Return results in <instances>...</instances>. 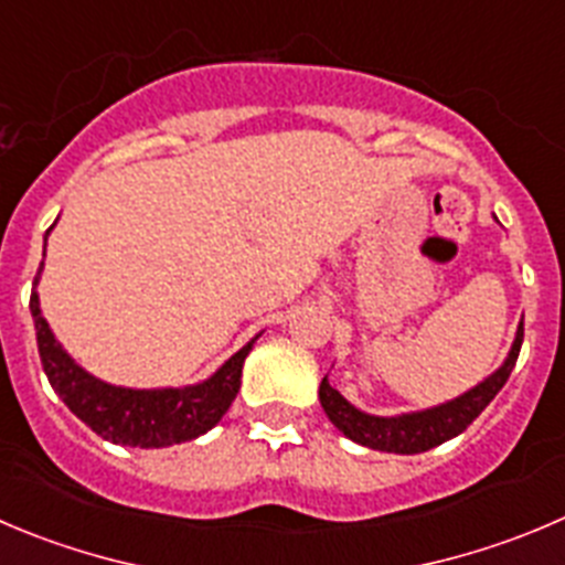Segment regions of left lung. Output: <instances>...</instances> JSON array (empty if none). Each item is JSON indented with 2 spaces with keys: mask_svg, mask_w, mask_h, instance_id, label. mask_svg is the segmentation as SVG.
<instances>
[{
  "mask_svg": "<svg viewBox=\"0 0 565 565\" xmlns=\"http://www.w3.org/2000/svg\"><path fill=\"white\" fill-rule=\"evenodd\" d=\"M521 341H524V321L515 330V341L510 347L508 358L502 366L475 385L466 394L455 396L452 402L444 405L427 407L418 413H402V416H372V413L358 411L349 405L341 394L330 385V380H321L319 385V399L324 407L327 418L347 435L349 440L360 444V447L380 449V452H394V455H418L427 449L438 447L444 440L455 438L463 433L477 416L488 407V402L502 391L508 383L510 372H513L515 360H519Z\"/></svg>",
  "mask_w": 565,
  "mask_h": 565,
  "instance_id": "1",
  "label": "left lung"
}]
</instances>
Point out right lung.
I'll list each match as a JSON object with an SVG mask.
<instances>
[{"instance_id": "1", "label": "right lung", "mask_w": 565, "mask_h": 565, "mask_svg": "<svg viewBox=\"0 0 565 565\" xmlns=\"http://www.w3.org/2000/svg\"><path fill=\"white\" fill-rule=\"evenodd\" d=\"M41 268L35 274V286ZM30 310L32 321H35L38 354H41V363H44V372L55 394L66 402V407L79 422L88 424L105 440L121 444V447H171V444H185V440L199 438L211 427H216L238 394L241 369L257 341V335L252 338L205 383L185 385V388H121V385L96 380L94 374H88L68 358V352L57 343L55 332L46 324L35 291L30 297Z\"/></svg>"}]
</instances>
